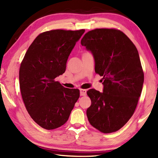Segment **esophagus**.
<instances>
[{
	"label": "esophagus",
	"mask_w": 158,
	"mask_h": 158,
	"mask_svg": "<svg viewBox=\"0 0 158 158\" xmlns=\"http://www.w3.org/2000/svg\"><path fill=\"white\" fill-rule=\"evenodd\" d=\"M86 93H87L86 89H80V96H85Z\"/></svg>",
	"instance_id": "1"
}]
</instances>
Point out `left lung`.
<instances>
[{"label":"left lung","mask_w":158,"mask_h":158,"mask_svg":"<svg viewBox=\"0 0 158 158\" xmlns=\"http://www.w3.org/2000/svg\"><path fill=\"white\" fill-rule=\"evenodd\" d=\"M81 44L92 53L95 72L103 77V92H87L92 101L86 111L89 122L103 133L116 132L132 116L141 94L144 73L138 50L115 29L89 31Z\"/></svg>","instance_id":"1"}]
</instances>
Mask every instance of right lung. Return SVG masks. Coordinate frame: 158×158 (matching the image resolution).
I'll list each match as a JSON object with an SVG mask.
<instances>
[{
	"mask_svg": "<svg viewBox=\"0 0 158 158\" xmlns=\"http://www.w3.org/2000/svg\"><path fill=\"white\" fill-rule=\"evenodd\" d=\"M84 32L53 30L41 33L20 65L23 101L32 119L43 128L64 125L79 98V89L66 88L55 79L65 72L70 53Z\"/></svg>",
	"mask_w": 158,
	"mask_h": 158,
	"instance_id": "add662e5",
	"label": "right lung"
}]
</instances>
